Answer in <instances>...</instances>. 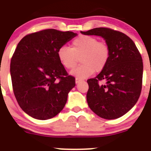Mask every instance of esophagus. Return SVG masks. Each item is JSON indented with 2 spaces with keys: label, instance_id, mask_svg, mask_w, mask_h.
Segmentation results:
<instances>
[{
  "label": "esophagus",
  "instance_id": "34e87169",
  "mask_svg": "<svg viewBox=\"0 0 151 151\" xmlns=\"http://www.w3.org/2000/svg\"><path fill=\"white\" fill-rule=\"evenodd\" d=\"M80 81H82V80H81L80 78H79V77H77V78L75 79V82H76V84H78L79 82H80Z\"/></svg>",
  "mask_w": 151,
  "mask_h": 151
}]
</instances>
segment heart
Returning a JSON list of instances; mask_svg holds the SVG:
<instances>
[{
  "label": "heart",
  "instance_id": "b5f03b06",
  "mask_svg": "<svg viewBox=\"0 0 151 151\" xmlns=\"http://www.w3.org/2000/svg\"><path fill=\"white\" fill-rule=\"evenodd\" d=\"M111 51L108 44L98 41V38L90 35H80L71 42V47L63 45L57 52L61 65L66 69H72L80 57L82 63L71 72L72 75L84 79L96 71L104 70L110 58Z\"/></svg>",
  "mask_w": 151,
  "mask_h": 151
}]
</instances>
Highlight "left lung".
<instances>
[{"label": "left lung", "mask_w": 151, "mask_h": 151, "mask_svg": "<svg viewBox=\"0 0 151 151\" xmlns=\"http://www.w3.org/2000/svg\"><path fill=\"white\" fill-rule=\"evenodd\" d=\"M85 35L101 36L111 51L106 67L96 77L87 81V101L98 116L115 119L136 104L142 90L143 64L134 42L124 33L106 27L80 32ZM104 80L105 84L99 83Z\"/></svg>", "instance_id": "obj_1"}]
</instances>
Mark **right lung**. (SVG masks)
Returning a JSON list of instances; mask_svg holds the SVG:
<instances>
[{"mask_svg":"<svg viewBox=\"0 0 151 151\" xmlns=\"http://www.w3.org/2000/svg\"><path fill=\"white\" fill-rule=\"evenodd\" d=\"M77 35L47 29L24 37L11 60L13 90L21 109L32 118L46 120L64 107L75 78L60 63V47Z\"/></svg>","mask_w":151,"mask_h":151,"instance_id":"obj_1","label":"right lung"}]
</instances>
